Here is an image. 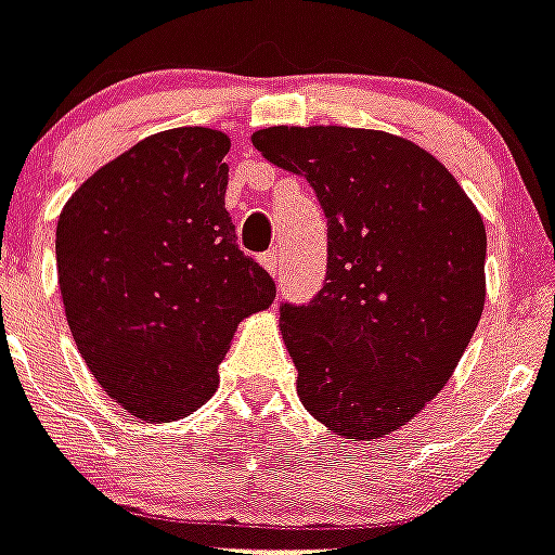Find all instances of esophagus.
Listing matches in <instances>:
<instances>
[{
	"label": "esophagus",
	"mask_w": 555,
	"mask_h": 555,
	"mask_svg": "<svg viewBox=\"0 0 555 555\" xmlns=\"http://www.w3.org/2000/svg\"><path fill=\"white\" fill-rule=\"evenodd\" d=\"M259 262H262V268L268 270L270 276H279V270H282V264H279V254H276V250H268V254L259 256Z\"/></svg>",
	"instance_id": "obj_1"
}]
</instances>
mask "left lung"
Here are the masks:
<instances>
[{
    "instance_id": "1",
    "label": "left lung",
    "mask_w": 555,
    "mask_h": 555,
    "mask_svg": "<svg viewBox=\"0 0 555 555\" xmlns=\"http://www.w3.org/2000/svg\"><path fill=\"white\" fill-rule=\"evenodd\" d=\"M254 147L305 176L327 216V276L279 322L296 390L327 430L393 434L456 371L485 308L488 236L444 165L385 130L264 128Z\"/></svg>"
}]
</instances>
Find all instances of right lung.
<instances>
[{
    "instance_id": "add662e5",
    "label": "right lung",
    "mask_w": 555,
    "mask_h": 555,
    "mask_svg": "<svg viewBox=\"0 0 555 555\" xmlns=\"http://www.w3.org/2000/svg\"><path fill=\"white\" fill-rule=\"evenodd\" d=\"M228 151L222 130H162L99 168L59 214V291L76 348L105 393L145 422L205 404L238 322L276 299L224 210Z\"/></svg>"
}]
</instances>
